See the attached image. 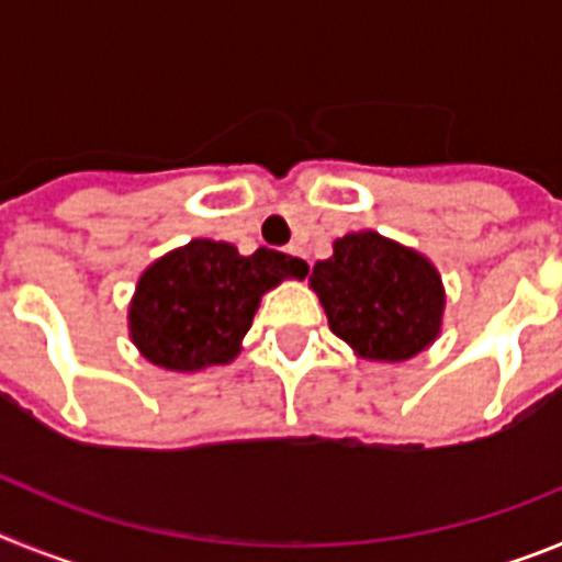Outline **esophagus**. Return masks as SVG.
Here are the masks:
<instances>
[{"label": "esophagus", "mask_w": 562, "mask_h": 562, "mask_svg": "<svg viewBox=\"0 0 562 562\" xmlns=\"http://www.w3.org/2000/svg\"><path fill=\"white\" fill-rule=\"evenodd\" d=\"M286 252H290V256H295V258H301V265H310V258H306V252L301 250V247H297V245L286 247Z\"/></svg>", "instance_id": "obj_1"}]
</instances>
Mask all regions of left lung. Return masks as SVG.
<instances>
[{
  "label": "left lung",
  "instance_id": "left-lung-1",
  "mask_svg": "<svg viewBox=\"0 0 562 562\" xmlns=\"http://www.w3.org/2000/svg\"><path fill=\"white\" fill-rule=\"evenodd\" d=\"M310 284L329 329L369 360H408L439 335V272L428 258L374 231L337 238L335 256L312 267Z\"/></svg>",
  "mask_w": 562,
  "mask_h": 562
}]
</instances>
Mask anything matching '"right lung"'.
Here are the masks:
<instances>
[{"label":"right lung","instance_id":"add662e5","mask_svg":"<svg viewBox=\"0 0 562 562\" xmlns=\"http://www.w3.org/2000/svg\"><path fill=\"white\" fill-rule=\"evenodd\" d=\"M306 270L301 258L267 247L238 256L225 241L193 238L143 272L128 310L134 346L171 371L231 362L258 297L284 278H304Z\"/></svg>","mask_w":562,"mask_h":562}]
</instances>
